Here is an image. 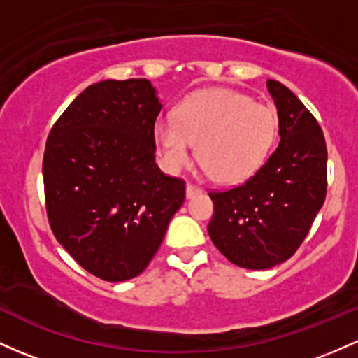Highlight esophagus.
Segmentation results:
<instances>
[{
	"label": "esophagus",
	"instance_id": "1",
	"mask_svg": "<svg viewBox=\"0 0 358 358\" xmlns=\"http://www.w3.org/2000/svg\"><path fill=\"white\" fill-rule=\"evenodd\" d=\"M199 193H201V187L194 186V184H191V182L186 186V196H187V198H193V196L199 194Z\"/></svg>",
	"mask_w": 358,
	"mask_h": 358
}]
</instances>
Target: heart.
I'll return each mask as SVG.
<instances>
[{
  "mask_svg": "<svg viewBox=\"0 0 358 358\" xmlns=\"http://www.w3.org/2000/svg\"><path fill=\"white\" fill-rule=\"evenodd\" d=\"M278 133L271 106L229 88H206L178 103L174 119L155 122V141L164 167L178 172L198 159L211 178L224 184L249 179L266 160Z\"/></svg>",
  "mask_w": 358,
  "mask_h": 358,
  "instance_id": "heart-1",
  "label": "heart"
}]
</instances>
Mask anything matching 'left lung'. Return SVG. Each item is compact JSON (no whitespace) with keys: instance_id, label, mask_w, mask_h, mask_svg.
<instances>
[{"instance_id":"8db88e82","label":"left lung","mask_w":358,"mask_h":358,"mask_svg":"<svg viewBox=\"0 0 358 358\" xmlns=\"http://www.w3.org/2000/svg\"><path fill=\"white\" fill-rule=\"evenodd\" d=\"M266 87L278 110V147L245 182L208 193L210 239L245 270H268L294 256L328 187V150L316 117L280 82Z\"/></svg>"}]
</instances>
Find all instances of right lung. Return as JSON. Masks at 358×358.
Here are the masks:
<instances>
[{
	"label": "right lung",
	"instance_id": "1",
	"mask_svg": "<svg viewBox=\"0 0 358 358\" xmlns=\"http://www.w3.org/2000/svg\"><path fill=\"white\" fill-rule=\"evenodd\" d=\"M162 103L145 78L103 80L66 107L45 141V211L73 259L106 282L140 275L186 199L155 164Z\"/></svg>",
	"mask_w": 358,
	"mask_h": 358
}]
</instances>
